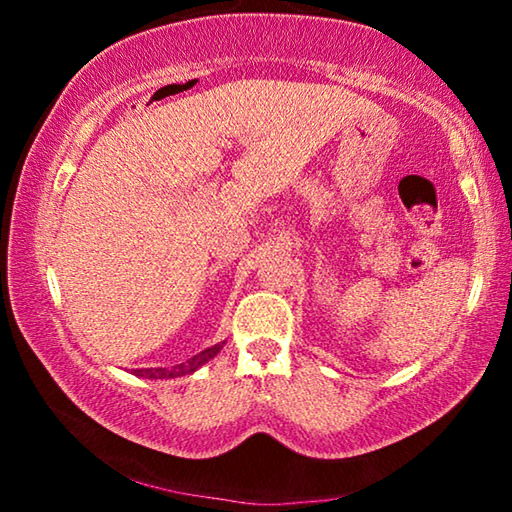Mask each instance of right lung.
<instances>
[{"label": "right lung", "instance_id": "right-lung-1", "mask_svg": "<svg viewBox=\"0 0 512 512\" xmlns=\"http://www.w3.org/2000/svg\"><path fill=\"white\" fill-rule=\"evenodd\" d=\"M223 345H225V341L223 343H216V345H212V348L198 352V354H194L192 359H187L185 363H178V366H171V368H135L133 375L146 377V379H173V377L192 375V372H196L198 368H201L203 363L214 359L216 354H219V350L223 348Z\"/></svg>", "mask_w": 512, "mask_h": 512}]
</instances>
